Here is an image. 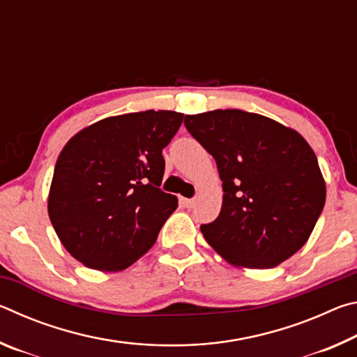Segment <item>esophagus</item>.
Returning <instances> with one entry per match:
<instances>
[{"label": "esophagus", "instance_id": "obj_1", "mask_svg": "<svg viewBox=\"0 0 357 357\" xmlns=\"http://www.w3.org/2000/svg\"><path fill=\"white\" fill-rule=\"evenodd\" d=\"M181 204H183L184 208H193L195 200H193V198H181Z\"/></svg>", "mask_w": 357, "mask_h": 357}]
</instances>
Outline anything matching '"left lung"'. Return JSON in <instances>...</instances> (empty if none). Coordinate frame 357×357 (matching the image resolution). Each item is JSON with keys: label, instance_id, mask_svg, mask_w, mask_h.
Segmentation results:
<instances>
[{"label": "left lung", "instance_id": "8db88e82", "mask_svg": "<svg viewBox=\"0 0 357 357\" xmlns=\"http://www.w3.org/2000/svg\"><path fill=\"white\" fill-rule=\"evenodd\" d=\"M185 129L214 157L222 179L219 217L202 225L228 263L268 269L294 255L326 202L317 155L298 132L243 110L185 114Z\"/></svg>", "mask_w": 357, "mask_h": 357}]
</instances>
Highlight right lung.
<instances>
[{
  "instance_id": "obj_1",
  "label": "right lung",
  "mask_w": 357,
  "mask_h": 357,
  "mask_svg": "<svg viewBox=\"0 0 357 357\" xmlns=\"http://www.w3.org/2000/svg\"><path fill=\"white\" fill-rule=\"evenodd\" d=\"M184 114L146 110L98 121L59 154L48 215L72 257L91 269L129 268L155 243L178 198L160 189L164 149Z\"/></svg>"
}]
</instances>
